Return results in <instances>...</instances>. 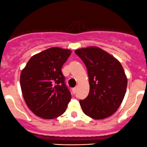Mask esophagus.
Segmentation results:
<instances>
[{"mask_svg":"<svg viewBox=\"0 0 147 147\" xmlns=\"http://www.w3.org/2000/svg\"><path fill=\"white\" fill-rule=\"evenodd\" d=\"M76 90H77V87H74V88L72 89V92H73L74 94L76 92Z\"/></svg>","mask_w":147,"mask_h":147,"instance_id":"1","label":"esophagus"}]
</instances>
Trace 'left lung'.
<instances>
[{"label":"left lung","mask_w":147,"mask_h":147,"mask_svg":"<svg viewBox=\"0 0 147 147\" xmlns=\"http://www.w3.org/2000/svg\"><path fill=\"white\" fill-rule=\"evenodd\" d=\"M88 73L90 92L80 105L85 115L94 119L113 115L122 103L127 78L121 63L114 56L96 47L77 49Z\"/></svg>","instance_id":"1"}]
</instances>
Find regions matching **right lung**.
Wrapping results in <instances>:
<instances>
[{
    "label": "right lung",
    "instance_id": "1",
    "mask_svg": "<svg viewBox=\"0 0 147 147\" xmlns=\"http://www.w3.org/2000/svg\"><path fill=\"white\" fill-rule=\"evenodd\" d=\"M71 54L69 49L50 48L31 57L21 71L23 96L37 117L52 119L67 110L71 95L61 69Z\"/></svg>",
    "mask_w": 147,
    "mask_h": 147
}]
</instances>
